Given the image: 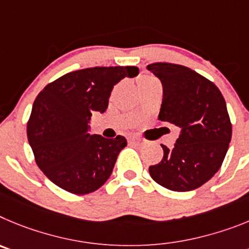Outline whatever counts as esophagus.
I'll return each instance as SVG.
<instances>
[{
    "label": "esophagus",
    "instance_id": "obj_1",
    "mask_svg": "<svg viewBox=\"0 0 249 249\" xmlns=\"http://www.w3.org/2000/svg\"><path fill=\"white\" fill-rule=\"evenodd\" d=\"M130 141H131V142H135V144H142V139L138 138V136H131V138H130Z\"/></svg>",
    "mask_w": 249,
    "mask_h": 249
}]
</instances>
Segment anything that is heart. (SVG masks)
<instances>
[{"mask_svg":"<svg viewBox=\"0 0 249 249\" xmlns=\"http://www.w3.org/2000/svg\"><path fill=\"white\" fill-rule=\"evenodd\" d=\"M155 78L151 77V75H141V77L138 78V86L141 87L144 86V84H146V83L151 82V80H154Z\"/></svg>","mask_w":249,"mask_h":249,"instance_id":"heart-1","label":"heart"}]
</instances>
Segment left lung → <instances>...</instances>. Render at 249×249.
I'll use <instances>...</instances> for the list:
<instances>
[{
	"mask_svg": "<svg viewBox=\"0 0 249 249\" xmlns=\"http://www.w3.org/2000/svg\"><path fill=\"white\" fill-rule=\"evenodd\" d=\"M162 83L159 119L181 129L172 149L149 167L150 176L171 191L202 186L222 165L232 138L225 98L211 80L185 66L158 62L146 67Z\"/></svg>",
	"mask_w": 249,
	"mask_h": 249,
	"instance_id": "8db88e82",
	"label": "left lung"
}]
</instances>
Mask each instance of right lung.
<instances>
[{
	"label": "right lung",
	"instance_id": "1",
	"mask_svg": "<svg viewBox=\"0 0 249 249\" xmlns=\"http://www.w3.org/2000/svg\"><path fill=\"white\" fill-rule=\"evenodd\" d=\"M138 73V67L80 69L39 91L27 124V138L38 167L58 187L87 195L108 180L126 139L90 135L89 120L94 111L107 110L116 83Z\"/></svg>",
	"mask_w": 249,
	"mask_h": 249
}]
</instances>
